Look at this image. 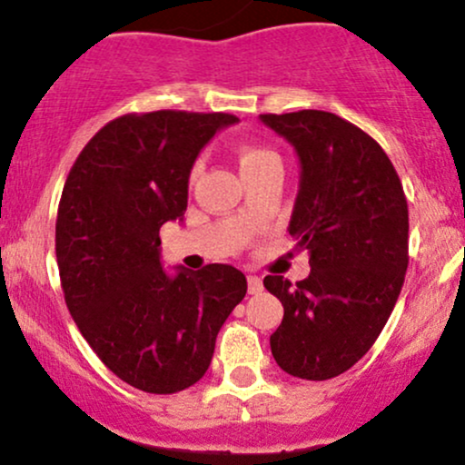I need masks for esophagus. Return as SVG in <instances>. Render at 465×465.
Listing matches in <instances>:
<instances>
[{
    "mask_svg": "<svg viewBox=\"0 0 465 465\" xmlns=\"http://www.w3.org/2000/svg\"><path fill=\"white\" fill-rule=\"evenodd\" d=\"M247 286H249L251 295H258V292H262V280H260L258 275H249L247 277Z\"/></svg>",
    "mask_w": 465,
    "mask_h": 465,
    "instance_id": "34e87169",
    "label": "esophagus"
}]
</instances>
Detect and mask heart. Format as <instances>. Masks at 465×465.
<instances>
[{
    "instance_id": "obj_1",
    "label": "heart",
    "mask_w": 465,
    "mask_h": 465,
    "mask_svg": "<svg viewBox=\"0 0 465 465\" xmlns=\"http://www.w3.org/2000/svg\"><path fill=\"white\" fill-rule=\"evenodd\" d=\"M271 159H280L273 151L264 146H255V143H242L238 151V163L240 170H247V168H255V165L271 162Z\"/></svg>"
}]
</instances>
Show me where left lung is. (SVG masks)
I'll use <instances>...</instances> for the list:
<instances>
[{
	"label": "left lung",
	"instance_id": "8db88e82",
	"mask_svg": "<svg viewBox=\"0 0 465 465\" xmlns=\"http://www.w3.org/2000/svg\"><path fill=\"white\" fill-rule=\"evenodd\" d=\"M300 157V192L288 233L311 253V275H266L284 306L271 334L277 365L328 381L370 351L396 306L409 266V207L387 153L328 111L260 115Z\"/></svg>",
	"mask_w": 465,
	"mask_h": 465
}]
</instances>
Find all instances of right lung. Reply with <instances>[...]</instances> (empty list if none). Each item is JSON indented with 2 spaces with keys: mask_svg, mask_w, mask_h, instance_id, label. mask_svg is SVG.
<instances>
[{
  "mask_svg": "<svg viewBox=\"0 0 465 465\" xmlns=\"http://www.w3.org/2000/svg\"><path fill=\"white\" fill-rule=\"evenodd\" d=\"M229 114L153 111L103 126L74 162L56 216L69 314L98 359L146 393L199 382L218 330L247 292L229 264L162 269L159 229L188 207L190 170Z\"/></svg>",
  "mask_w": 465,
  "mask_h": 465,
  "instance_id": "add662e5",
  "label": "right lung"
}]
</instances>
